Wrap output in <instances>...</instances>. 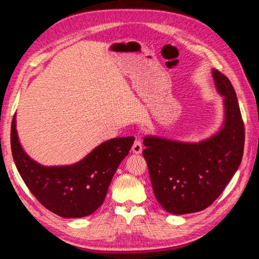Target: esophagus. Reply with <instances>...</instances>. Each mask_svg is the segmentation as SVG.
<instances>
[{
    "label": "esophagus",
    "mask_w": 259,
    "mask_h": 259,
    "mask_svg": "<svg viewBox=\"0 0 259 259\" xmlns=\"http://www.w3.org/2000/svg\"><path fill=\"white\" fill-rule=\"evenodd\" d=\"M142 151H143L142 141H141V139L137 138L136 141H135L134 145H133V152H134V153H136V154H139V153H142Z\"/></svg>",
    "instance_id": "34e87169"
}]
</instances>
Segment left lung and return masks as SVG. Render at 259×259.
I'll return each instance as SVG.
<instances>
[{
	"label": "left lung",
	"mask_w": 259,
	"mask_h": 259,
	"mask_svg": "<svg viewBox=\"0 0 259 259\" xmlns=\"http://www.w3.org/2000/svg\"><path fill=\"white\" fill-rule=\"evenodd\" d=\"M224 98L225 122L219 133L199 143L146 136L143 155L159 204L173 214L199 212L224 191L239 168L244 147V124L231 80L213 69Z\"/></svg>",
	"instance_id": "obj_1"
}]
</instances>
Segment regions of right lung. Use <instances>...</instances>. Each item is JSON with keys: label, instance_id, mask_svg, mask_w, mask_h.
<instances>
[{"label": "right lung", "instance_id": "obj_1", "mask_svg": "<svg viewBox=\"0 0 259 259\" xmlns=\"http://www.w3.org/2000/svg\"><path fill=\"white\" fill-rule=\"evenodd\" d=\"M11 152L16 167L41 205L62 218L92 214L104 203L108 187L121 161L128 155L134 137H118L102 143L70 166L46 167L24 152L11 123Z\"/></svg>", "mask_w": 259, "mask_h": 259}]
</instances>
